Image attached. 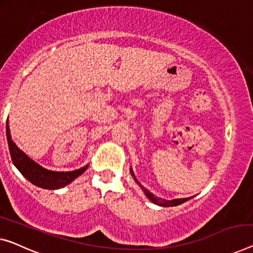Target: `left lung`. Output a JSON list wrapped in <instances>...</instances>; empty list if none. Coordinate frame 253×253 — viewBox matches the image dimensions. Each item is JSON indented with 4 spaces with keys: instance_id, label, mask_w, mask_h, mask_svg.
Instances as JSON below:
<instances>
[{
    "instance_id": "left-lung-1",
    "label": "left lung",
    "mask_w": 253,
    "mask_h": 253,
    "mask_svg": "<svg viewBox=\"0 0 253 253\" xmlns=\"http://www.w3.org/2000/svg\"><path fill=\"white\" fill-rule=\"evenodd\" d=\"M131 175H133L134 179L136 180V178H135V176H134V174H133V171H131ZM136 182H137V180H136ZM137 183H138V182H137ZM138 185L142 187V190L144 191L145 195L151 200V201L154 202V203H157V205H159V206H164V207H174V206L182 205V203L186 202L187 200H190V198H184V199H175V200H169V201H166V200H161L160 198H157L156 195H153L152 193H150V192H149L148 190H146V188L143 187L139 183H138Z\"/></svg>"
}]
</instances>
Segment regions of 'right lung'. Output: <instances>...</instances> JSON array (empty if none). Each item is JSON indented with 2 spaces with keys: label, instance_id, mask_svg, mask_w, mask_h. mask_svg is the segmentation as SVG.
Here are the masks:
<instances>
[{
  "label": "right lung",
  "instance_id": "right-lung-1",
  "mask_svg": "<svg viewBox=\"0 0 253 253\" xmlns=\"http://www.w3.org/2000/svg\"><path fill=\"white\" fill-rule=\"evenodd\" d=\"M6 138L7 144H9V150L11 154V159L14 166L18 168V170L27 178L30 183L34 185L42 187V188H48V190H56V188H61L66 186L67 184L73 182V180L82 175L86 169L87 166L83 167L81 169L74 171H66V172H59V171H52L47 170L40 165H37L35 161H33L30 158H28L26 154L22 152L21 150L17 148L12 139H11L9 125L6 124Z\"/></svg>",
  "mask_w": 253,
  "mask_h": 253
}]
</instances>
